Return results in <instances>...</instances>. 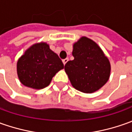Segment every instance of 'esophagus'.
<instances>
[{"instance_id":"1","label":"esophagus","mask_w":132,"mask_h":132,"mask_svg":"<svg viewBox=\"0 0 132 132\" xmlns=\"http://www.w3.org/2000/svg\"><path fill=\"white\" fill-rule=\"evenodd\" d=\"M68 61H69V59H63V64L65 65V64H66V63L68 62Z\"/></svg>"}]
</instances>
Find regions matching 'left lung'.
I'll return each instance as SVG.
<instances>
[{
  "mask_svg": "<svg viewBox=\"0 0 132 132\" xmlns=\"http://www.w3.org/2000/svg\"><path fill=\"white\" fill-rule=\"evenodd\" d=\"M73 61L66 63L64 69L71 85L85 93H92L108 80L111 64L103 51L94 41L82 37L73 44Z\"/></svg>",
  "mask_w": 132,
  "mask_h": 132,
  "instance_id": "left-lung-1",
  "label": "left lung"
}]
</instances>
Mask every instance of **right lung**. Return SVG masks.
<instances>
[{
    "instance_id": "right-lung-1",
    "label": "right lung",
    "mask_w": 132,
    "mask_h": 132,
    "mask_svg": "<svg viewBox=\"0 0 132 132\" xmlns=\"http://www.w3.org/2000/svg\"><path fill=\"white\" fill-rule=\"evenodd\" d=\"M59 55L45 43L33 45L17 62V73L21 84L40 89L51 83L55 74L63 69Z\"/></svg>"
}]
</instances>
